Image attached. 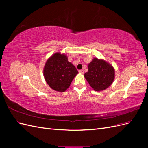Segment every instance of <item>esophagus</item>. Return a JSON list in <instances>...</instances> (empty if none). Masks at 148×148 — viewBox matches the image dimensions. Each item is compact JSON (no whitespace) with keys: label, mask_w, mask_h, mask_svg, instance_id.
I'll return each instance as SVG.
<instances>
[{"label":"esophagus","mask_w":148,"mask_h":148,"mask_svg":"<svg viewBox=\"0 0 148 148\" xmlns=\"http://www.w3.org/2000/svg\"><path fill=\"white\" fill-rule=\"evenodd\" d=\"M79 73L80 74H83V73H84V71H83V70H79Z\"/></svg>","instance_id":"1"}]
</instances>
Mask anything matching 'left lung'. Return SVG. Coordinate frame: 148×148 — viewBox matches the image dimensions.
Returning <instances> with one entry per match:
<instances>
[{"mask_svg":"<svg viewBox=\"0 0 148 148\" xmlns=\"http://www.w3.org/2000/svg\"><path fill=\"white\" fill-rule=\"evenodd\" d=\"M84 76L94 90L101 91L113 83L115 70L108 62L95 58L88 64V71Z\"/></svg>","mask_w":148,"mask_h":148,"instance_id":"left-lung-1","label":"left lung"}]
</instances>
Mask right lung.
<instances>
[{"instance_id": "1", "label": "right lung", "mask_w": 148, "mask_h": 148, "mask_svg": "<svg viewBox=\"0 0 148 148\" xmlns=\"http://www.w3.org/2000/svg\"><path fill=\"white\" fill-rule=\"evenodd\" d=\"M78 73L75 66L68 61L67 56L60 52L49 58L43 70L46 83L53 90L59 92H65Z\"/></svg>"}]
</instances>
